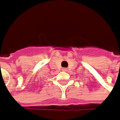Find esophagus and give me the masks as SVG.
<instances>
[{
    "label": "esophagus",
    "mask_w": 120,
    "mask_h": 120,
    "mask_svg": "<svg viewBox=\"0 0 120 120\" xmlns=\"http://www.w3.org/2000/svg\"><path fill=\"white\" fill-rule=\"evenodd\" d=\"M63 70H64V71H68V69H67V68H63Z\"/></svg>",
    "instance_id": "obj_1"
}]
</instances>
